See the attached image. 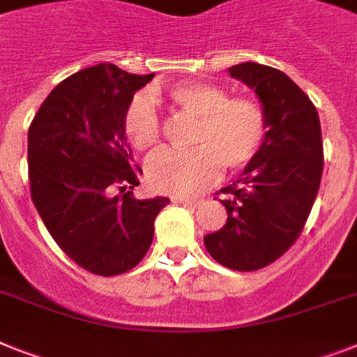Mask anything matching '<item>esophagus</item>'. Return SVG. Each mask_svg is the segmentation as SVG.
Here are the masks:
<instances>
[{
	"instance_id": "1",
	"label": "esophagus",
	"mask_w": 357,
	"mask_h": 357,
	"mask_svg": "<svg viewBox=\"0 0 357 357\" xmlns=\"http://www.w3.org/2000/svg\"><path fill=\"white\" fill-rule=\"evenodd\" d=\"M173 202L178 206H190V208H197L199 206V200L197 199H184V197H173Z\"/></svg>"
}]
</instances>
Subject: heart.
I'll return each instance as SVG.
<instances>
[{"instance_id": "1", "label": "heart", "mask_w": 357, "mask_h": 357, "mask_svg": "<svg viewBox=\"0 0 357 357\" xmlns=\"http://www.w3.org/2000/svg\"><path fill=\"white\" fill-rule=\"evenodd\" d=\"M166 98L195 119L190 151L162 149L146 164V181L158 193L191 197L217 181L220 166L241 169L257 155L264 140L263 109L248 98H226L217 85L184 82L166 91ZM123 137L137 151L158 140V119L147 94H135L122 116Z\"/></svg>"}]
</instances>
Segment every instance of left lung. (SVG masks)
<instances>
[{"instance_id": "8db88e82", "label": "left lung", "mask_w": 357, "mask_h": 357, "mask_svg": "<svg viewBox=\"0 0 357 357\" xmlns=\"http://www.w3.org/2000/svg\"><path fill=\"white\" fill-rule=\"evenodd\" d=\"M228 73L257 94L266 132L237 181L220 190L228 220L204 246L222 266L253 272L281 257L310 215L323 173L321 123L310 98L281 70L244 61Z\"/></svg>"}]
</instances>
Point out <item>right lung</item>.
Masks as SVG:
<instances>
[{"label": "right lung", "instance_id": "add662e5", "mask_svg": "<svg viewBox=\"0 0 357 357\" xmlns=\"http://www.w3.org/2000/svg\"><path fill=\"white\" fill-rule=\"evenodd\" d=\"M153 76L113 63L87 67L56 85L29 128L31 197L43 225L76 264L104 278L142 261L169 204L132 191L114 195L140 184L122 116Z\"/></svg>", "mask_w": 357, "mask_h": 357}]
</instances>
